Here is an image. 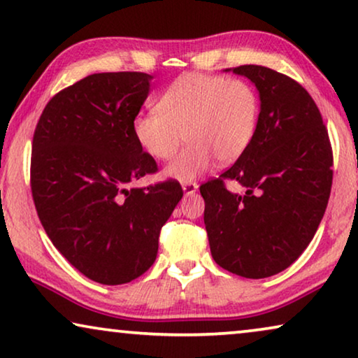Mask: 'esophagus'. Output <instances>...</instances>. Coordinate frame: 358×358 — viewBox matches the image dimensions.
<instances>
[{"label": "esophagus", "mask_w": 358, "mask_h": 358, "mask_svg": "<svg viewBox=\"0 0 358 358\" xmlns=\"http://www.w3.org/2000/svg\"><path fill=\"white\" fill-rule=\"evenodd\" d=\"M182 189H184L185 195H192V194H195V190L199 189V185L192 182V180H185V182H182Z\"/></svg>", "instance_id": "1"}]
</instances>
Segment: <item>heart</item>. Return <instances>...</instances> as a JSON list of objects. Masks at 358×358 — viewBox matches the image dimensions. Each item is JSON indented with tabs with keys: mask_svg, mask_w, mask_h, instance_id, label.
Instances as JSON below:
<instances>
[{
	"mask_svg": "<svg viewBox=\"0 0 358 358\" xmlns=\"http://www.w3.org/2000/svg\"><path fill=\"white\" fill-rule=\"evenodd\" d=\"M261 99L251 83L208 73H187L163 91L156 109L134 119L135 140L150 156L171 161L189 146L166 176L179 180L195 179L218 164H231L244 155L256 136Z\"/></svg>",
	"mask_w": 358,
	"mask_h": 358,
	"instance_id": "1",
	"label": "heart"
}]
</instances>
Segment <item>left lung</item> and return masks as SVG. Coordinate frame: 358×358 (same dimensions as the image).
I'll return each instance as SVG.
<instances>
[{
    "label": "left lung",
    "instance_id": "left-lung-1",
    "mask_svg": "<svg viewBox=\"0 0 358 358\" xmlns=\"http://www.w3.org/2000/svg\"><path fill=\"white\" fill-rule=\"evenodd\" d=\"M256 85L261 115L252 143L220 178L200 185L210 251L224 271L266 278L311 243L332 185V146L321 112L293 78L271 68H233ZM233 182L244 190L233 193Z\"/></svg>",
    "mask_w": 358,
    "mask_h": 358
}]
</instances>
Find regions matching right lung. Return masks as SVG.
<instances>
[{
    "label": "right lung",
    "mask_w": 358,
    "mask_h": 358,
    "mask_svg": "<svg viewBox=\"0 0 358 358\" xmlns=\"http://www.w3.org/2000/svg\"><path fill=\"white\" fill-rule=\"evenodd\" d=\"M151 75L94 73L48 101L32 138L31 190L47 236L83 275L129 283L153 266L159 233L182 199L176 179L131 187L158 164L131 124Z\"/></svg>",
    "instance_id": "right-lung-1"
}]
</instances>
